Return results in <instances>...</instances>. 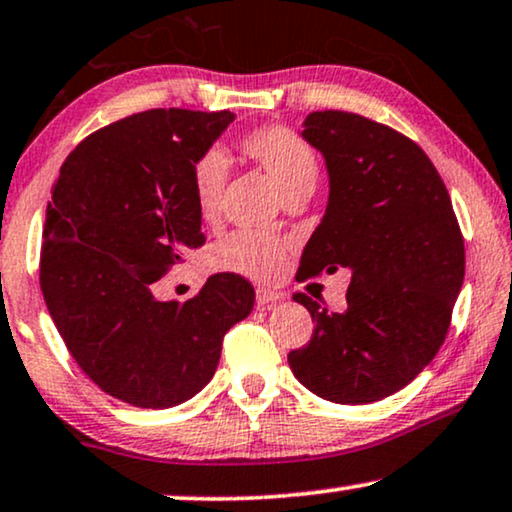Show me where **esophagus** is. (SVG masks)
I'll list each match as a JSON object with an SVG mask.
<instances>
[{
  "mask_svg": "<svg viewBox=\"0 0 512 512\" xmlns=\"http://www.w3.org/2000/svg\"><path fill=\"white\" fill-rule=\"evenodd\" d=\"M281 299V292H274L269 288H257V306L260 309H269L271 304H276Z\"/></svg>",
  "mask_w": 512,
  "mask_h": 512,
  "instance_id": "1",
  "label": "esophagus"
}]
</instances>
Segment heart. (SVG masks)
<instances>
[{
  "label": "heart",
  "mask_w": 512,
  "mask_h": 512,
  "mask_svg": "<svg viewBox=\"0 0 512 512\" xmlns=\"http://www.w3.org/2000/svg\"><path fill=\"white\" fill-rule=\"evenodd\" d=\"M245 156L271 177L283 196L304 187H316L318 159L309 142L285 126L257 128L241 140ZM227 182V159L210 149L192 168V199L203 222H215ZM290 243L260 231H234L213 248V267L255 281H274L288 264Z\"/></svg>",
  "instance_id": "obj_1"
}]
</instances>
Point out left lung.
Instances as JSON below:
<instances>
[{
  "label": "left lung",
  "mask_w": 512,
  "mask_h": 512,
  "mask_svg": "<svg viewBox=\"0 0 512 512\" xmlns=\"http://www.w3.org/2000/svg\"><path fill=\"white\" fill-rule=\"evenodd\" d=\"M302 138L325 159L330 196L297 276L346 269L344 311L297 292L311 342L290 351L295 377L339 405H365L405 388L445 342L466 252L452 199L417 142L360 114L325 109Z\"/></svg>",
  "instance_id": "1"
}]
</instances>
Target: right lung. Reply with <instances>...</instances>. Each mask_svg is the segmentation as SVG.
Listing matches in <instances>:
<instances>
[{
  "mask_svg": "<svg viewBox=\"0 0 512 512\" xmlns=\"http://www.w3.org/2000/svg\"><path fill=\"white\" fill-rule=\"evenodd\" d=\"M234 121L229 109H147L81 140L46 206L39 283L60 337L102 391L145 410L194 398L255 290L210 276L187 302H161L163 276L206 241L192 168Z\"/></svg>",
  "mask_w": 512,
  "mask_h": 512,
  "instance_id": "add662e5",
  "label": "right lung"
}]
</instances>
